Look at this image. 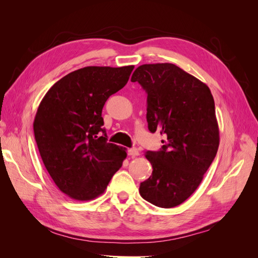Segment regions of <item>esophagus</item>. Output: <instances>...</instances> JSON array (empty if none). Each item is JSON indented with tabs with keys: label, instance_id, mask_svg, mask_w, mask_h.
<instances>
[{
	"label": "esophagus",
	"instance_id": "obj_1",
	"mask_svg": "<svg viewBox=\"0 0 258 258\" xmlns=\"http://www.w3.org/2000/svg\"><path fill=\"white\" fill-rule=\"evenodd\" d=\"M128 155L131 156L132 158H135V157H137V156L140 155V153L138 151V148L134 147V148H129V150H128Z\"/></svg>",
	"mask_w": 258,
	"mask_h": 258
}]
</instances>
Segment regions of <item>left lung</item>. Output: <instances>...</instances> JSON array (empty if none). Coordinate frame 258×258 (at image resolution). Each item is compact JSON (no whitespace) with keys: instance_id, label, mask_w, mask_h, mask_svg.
<instances>
[{"instance_id":"8db88e82","label":"left lung","mask_w":258,"mask_h":258,"mask_svg":"<svg viewBox=\"0 0 258 258\" xmlns=\"http://www.w3.org/2000/svg\"><path fill=\"white\" fill-rule=\"evenodd\" d=\"M131 82L147 93L148 130L165 137L160 151L145 153L153 173L140 185V195L156 207H176L198 188L220 145L213 96L172 63L140 66Z\"/></svg>"}]
</instances>
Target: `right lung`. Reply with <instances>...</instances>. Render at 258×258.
Masks as SVG:
<instances>
[{
	"instance_id": "obj_1",
	"label": "right lung",
	"mask_w": 258,
	"mask_h": 258,
	"mask_svg": "<svg viewBox=\"0 0 258 258\" xmlns=\"http://www.w3.org/2000/svg\"><path fill=\"white\" fill-rule=\"evenodd\" d=\"M134 69L76 70L53 84L38 105L33 122L38 152L54 184L70 198L100 196L127 157L126 148L107 143L102 108Z\"/></svg>"
}]
</instances>
